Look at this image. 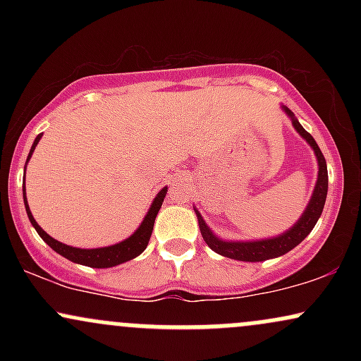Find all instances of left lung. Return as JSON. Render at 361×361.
I'll return each instance as SVG.
<instances>
[{"label": "left lung", "mask_w": 361, "mask_h": 361, "mask_svg": "<svg viewBox=\"0 0 361 361\" xmlns=\"http://www.w3.org/2000/svg\"><path fill=\"white\" fill-rule=\"evenodd\" d=\"M281 110L288 115V118L292 120V126L299 132V135L305 142L309 144L310 149L314 151L317 159V181L314 186L312 197H310L307 207H305L304 214L300 215V219L290 227L288 231L281 233L275 238H267V239H255V241H229V239H222L219 235L214 234V231L207 226V222L202 217V214L195 209L198 219V227H200V233L207 246L210 250L217 252V255L226 256V258L238 259V261H250V263H256V261H264L271 258H279L283 256L285 252L292 251L293 247L299 246L305 238L310 234V231L314 229L316 222L321 217L322 209L326 204V195H327V166L326 159L322 156L321 149H319L317 142L314 140L312 135L300 126L299 120L295 118L293 111L287 109L285 105H281Z\"/></svg>", "instance_id": "8db88e82"}]
</instances>
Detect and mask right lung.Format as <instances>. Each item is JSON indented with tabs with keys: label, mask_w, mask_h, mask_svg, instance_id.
<instances>
[{
	"label": "right lung",
	"mask_w": 361,
	"mask_h": 361,
	"mask_svg": "<svg viewBox=\"0 0 361 361\" xmlns=\"http://www.w3.org/2000/svg\"><path fill=\"white\" fill-rule=\"evenodd\" d=\"M40 139H42V134L37 135L34 144H32V149H30V152H28V157H27V163L30 161V157L35 151V146L39 144ZM166 192H168V186H164L163 190H159V193L156 195L151 207H149L146 217H144V221L140 222V226L137 227V229L134 231V234L128 235L127 239H123V241H120L117 244H111V246L85 250V247L68 246V244L57 241V239L51 238V235L45 233L42 227L37 224L34 215H32V212H30V207H28L27 195H25V180H23L25 210H27V215H28V219H30V224L35 227V231L39 233L40 238H42L54 251L59 252L61 256H64L66 259L73 261V263H78V264H85V267H90V268H111V267H117V264L126 263V261L137 258L140 252L147 247L149 239H151V234H152V227H154L156 215H157V212H159L161 205H163L164 197H166Z\"/></svg>",
	"instance_id": "1"
}]
</instances>
